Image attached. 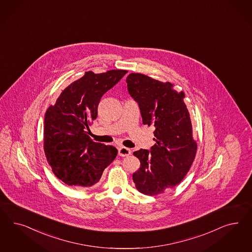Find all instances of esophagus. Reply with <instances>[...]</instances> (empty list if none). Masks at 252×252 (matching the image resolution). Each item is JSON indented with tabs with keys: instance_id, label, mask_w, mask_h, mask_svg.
<instances>
[{
	"instance_id": "1",
	"label": "esophagus",
	"mask_w": 252,
	"mask_h": 252,
	"mask_svg": "<svg viewBox=\"0 0 252 252\" xmlns=\"http://www.w3.org/2000/svg\"><path fill=\"white\" fill-rule=\"evenodd\" d=\"M130 150L129 148H127V147H124V146H121L120 148H119V155L120 156H122V157H128V156H130Z\"/></svg>"
}]
</instances>
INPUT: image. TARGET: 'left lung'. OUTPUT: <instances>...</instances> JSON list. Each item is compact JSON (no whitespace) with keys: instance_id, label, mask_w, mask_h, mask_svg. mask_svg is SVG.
I'll use <instances>...</instances> for the list:
<instances>
[{"instance_id":"1","label":"left lung","mask_w":252,"mask_h":252,"mask_svg":"<svg viewBox=\"0 0 252 252\" xmlns=\"http://www.w3.org/2000/svg\"><path fill=\"white\" fill-rule=\"evenodd\" d=\"M126 82L130 96L138 104L143 124L155 127L156 142L150 151L133 153L141 166L132 180L142 194L158 195L185 178L196 153L185 94L172 89L171 82L144 74L130 73Z\"/></svg>"}]
</instances>
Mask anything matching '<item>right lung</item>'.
I'll return each instance as SVG.
<instances>
[{"label":"right lung","instance_id":"add662e5","mask_svg":"<svg viewBox=\"0 0 252 252\" xmlns=\"http://www.w3.org/2000/svg\"><path fill=\"white\" fill-rule=\"evenodd\" d=\"M127 70L87 71L65 88L44 117L43 143L49 165L57 178L71 187H93L118 154L112 146L94 143L91 121L97 117L101 97Z\"/></svg>","mask_w":252,"mask_h":252}]
</instances>
